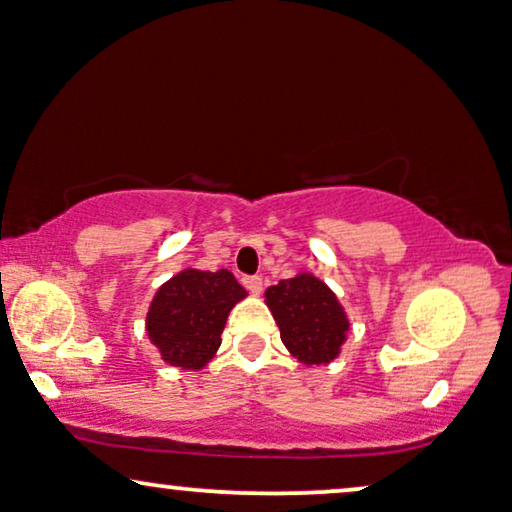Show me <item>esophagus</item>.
Listing matches in <instances>:
<instances>
[{"mask_svg": "<svg viewBox=\"0 0 512 512\" xmlns=\"http://www.w3.org/2000/svg\"><path fill=\"white\" fill-rule=\"evenodd\" d=\"M242 284L251 291V294H261V291H263V280L258 275H247L242 280Z\"/></svg>", "mask_w": 512, "mask_h": 512, "instance_id": "obj_1", "label": "esophagus"}]
</instances>
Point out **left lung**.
<instances>
[{"label": "left lung", "instance_id": "1", "mask_svg": "<svg viewBox=\"0 0 512 512\" xmlns=\"http://www.w3.org/2000/svg\"><path fill=\"white\" fill-rule=\"evenodd\" d=\"M265 303L280 327L282 343L298 360L327 364L338 355L348 320L327 284L301 272L265 291Z\"/></svg>", "mask_w": 512, "mask_h": 512}]
</instances>
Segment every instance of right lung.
<instances>
[{
	"instance_id": "add662e5",
	"label": "right lung",
	"mask_w": 512,
	"mask_h": 512,
	"mask_svg": "<svg viewBox=\"0 0 512 512\" xmlns=\"http://www.w3.org/2000/svg\"><path fill=\"white\" fill-rule=\"evenodd\" d=\"M247 296L228 270H183L152 298L148 336L162 360L174 367L202 369L221 345L232 305Z\"/></svg>"
}]
</instances>
